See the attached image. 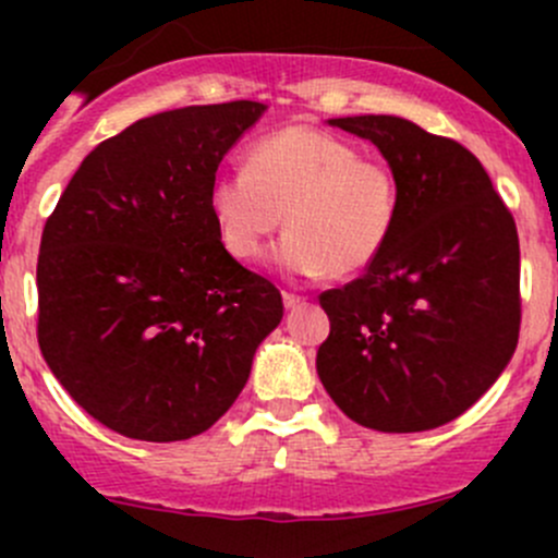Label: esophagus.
<instances>
[{
	"label": "esophagus",
	"mask_w": 558,
	"mask_h": 558,
	"mask_svg": "<svg viewBox=\"0 0 558 558\" xmlns=\"http://www.w3.org/2000/svg\"><path fill=\"white\" fill-rule=\"evenodd\" d=\"M283 305L289 307H300V305H305V296H300V294H291V291H283Z\"/></svg>",
	"instance_id": "esophagus-1"
}]
</instances>
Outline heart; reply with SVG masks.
Returning <instances> with one entry per match:
<instances>
[{"instance_id":"heart-1","label":"heart","mask_w":558,"mask_h":558,"mask_svg":"<svg viewBox=\"0 0 558 558\" xmlns=\"http://www.w3.org/2000/svg\"><path fill=\"white\" fill-rule=\"evenodd\" d=\"M213 223L240 262L264 253L286 221L280 267L291 275L348 278L384 253L399 213L393 172L324 129L286 126L247 148L245 170L210 185Z\"/></svg>"}]
</instances>
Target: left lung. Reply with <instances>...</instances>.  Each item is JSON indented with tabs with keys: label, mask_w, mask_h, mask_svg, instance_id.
Instances as JSON below:
<instances>
[{
	"label": "left lung",
	"mask_w": 558,
	"mask_h": 558,
	"mask_svg": "<svg viewBox=\"0 0 558 558\" xmlns=\"http://www.w3.org/2000/svg\"><path fill=\"white\" fill-rule=\"evenodd\" d=\"M369 140L399 191L393 232L362 278L320 294L315 369L337 408L378 432L459 418L519 345L515 221L481 161L397 116L331 118Z\"/></svg>",
	"instance_id": "left-lung-1"
}]
</instances>
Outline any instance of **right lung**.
<instances>
[{"label":"right lung","instance_id":"obj_1","mask_svg":"<svg viewBox=\"0 0 558 558\" xmlns=\"http://www.w3.org/2000/svg\"><path fill=\"white\" fill-rule=\"evenodd\" d=\"M267 105H194L132 123L83 159L43 229L37 340L92 418L189 440L234 404L283 318L280 291L218 238L210 185Z\"/></svg>","mask_w":558,"mask_h":558}]
</instances>
